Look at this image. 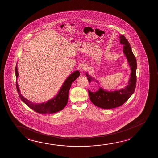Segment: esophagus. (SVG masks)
Segmentation results:
<instances>
[{"label":"esophagus","instance_id":"1","mask_svg":"<svg viewBox=\"0 0 158 158\" xmlns=\"http://www.w3.org/2000/svg\"><path fill=\"white\" fill-rule=\"evenodd\" d=\"M87 69L86 65H84V64H82V65H80L79 66V70L81 72H84L85 71H86Z\"/></svg>","mask_w":158,"mask_h":158}]
</instances>
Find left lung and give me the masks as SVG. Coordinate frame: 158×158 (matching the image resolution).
<instances>
[{
    "label": "left lung",
    "mask_w": 158,
    "mask_h": 158,
    "mask_svg": "<svg viewBox=\"0 0 158 158\" xmlns=\"http://www.w3.org/2000/svg\"><path fill=\"white\" fill-rule=\"evenodd\" d=\"M120 42L123 45V53L125 54L130 64L131 74L128 85L124 89L119 91L108 92L100 88L95 92H92L89 90V95L91 102L94 105L100 108L110 109L121 106L134 93L136 84V69L137 67L135 56L132 52L130 44L126 37L121 35ZM89 82H91L93 78L86 74Z\"/></svg>",
    "instance_id": "8db88e82"
}]
</instances>
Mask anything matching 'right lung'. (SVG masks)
I'll return each mask as SVG.
<instances>
[{"mask_svg": "<svg viewBox=\"0 0 158 158\" xmlns=\"http://www.w3.org/2000/svg\"><path fill=\"white\" fill-rule=\"evenodd\" d=\"M15 76L17 78L18 76L17 66H15ZM80 72L78 71H76L74 73L71 74L66 79L65 82L61 88L58 94L55 97L48 101L47 102H44L41 104H35L33 103L28 100L26 99L21 94L19 89L18 85L17 80L16 79V87L18 93L20 98L25 104L30 107L33 110H35L39 113H54L58 112L60 110H62L66 105L69 98V89L71 86L72 83L76 80L77 78L80 76Z\"/></svg>", "mask_w": 158, "mask_h": 158, "instance_id": "right-lung-1", "label": "right lung"}]
</instances>
